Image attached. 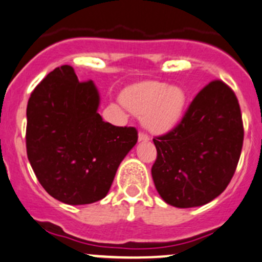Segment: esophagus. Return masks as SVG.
I'll use <instances>...</instances> for the list:
<instances>
[{"mask_svg":"<svg viewBox=\"0 0 262 262\" xmlns=\"http://www.w3.org/2000/svg\"><path fill=\"white\" fill-rule=\"evenodd\" d=\"M148 141H149V137H148L146 133H142L141 132V133L138 134V142H148Z\"/></svg>","mask_w":262,"mask_h":262,"instance_id":"1","label":"esophagus"}]
</instances>
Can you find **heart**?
<instances>
[{
	"label": "heart",
	"instance_id": "1",
	"mask_svg": "<svg viewBox=\"0 0 262 262\" xmlns=\"http://www.w3.org/2000/svg\"><path fill=\"white\" fill-rule=\"evenodd\" d=\"M121 100L133 114L142 116V124L150 133L166 134L179 125L189 97L178 84L146 81L126 89Z\"/></svg>",
	"mask_w": 262,
	"mask_h": 262
}]
</instances>
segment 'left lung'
Returning <instances> with one entry per match:
<instances>
[{"label": "left lung", "mask_w": 262, "mask_h": 262, "mask_svg": "<svg viewBox=\"0 0 262 262\" xmlns=\"http://www.w3.org/2000/svg\"><path fill=\"white\" fill-rule=\"evenodd\" d=\"M152 178L160 196L176 208L208 204L233 178L244 144L241 109L224 82L195 96L175 129L153 139Z\"/></svg>", "instance_id": "left-lung-1"}]
</instances>
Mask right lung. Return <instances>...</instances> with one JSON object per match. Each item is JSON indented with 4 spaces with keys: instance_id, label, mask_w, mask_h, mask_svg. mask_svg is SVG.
I'll list each match as a JSON object with an SVG mask.
<instances>
[{
    "instance_id": "obj_1",
    "label": "right lung",
    "mask_w": 262,
    "mask_h": 262,
    "mask_svg": "<svg viewBox=\"0 0 262 262\" xmlns=\"http://www.w3.org/2000/svg\"><path fill=\"white\" fill-rule=\"evenodd\" d=\"M99 105L94 82L78 81L71 66L52 71L29 99L28 158L41 186L64 204L104 199L138 139L133 126L102 120Z\"/></svg>"
}]
</instances>
